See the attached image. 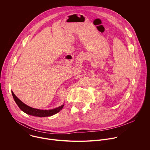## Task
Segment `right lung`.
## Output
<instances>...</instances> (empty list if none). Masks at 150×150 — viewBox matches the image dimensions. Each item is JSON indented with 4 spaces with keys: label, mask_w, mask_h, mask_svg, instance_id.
Returning <instances> with one entry per match:
<instances>
[{
    "label": "right lung",
    "mask_w": 150,
    "mask_h": 150,
    "mask_svg": "<svg viewBox=\"0 0 150 150\" xmlns=\"http://www.w3.org/2000/svg\"><path fill=\"white\" fill-rule=\"evenodd\" d=\"M12 94L13 96V98L18 106V107L21 109V110H22L23 112L28 115H30L32 116H38V117H45V116H52L55 113H57L60 111L63 106L64 105H62V106H59L57 108L53 109H50V110H41L38 109H35L30 107L24 103H23L20 99H19L13 93V92L12 91Z\"/></svg>",
    "instance_id": "add662e5"
}]
</instances>
